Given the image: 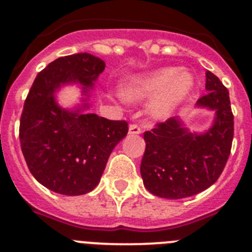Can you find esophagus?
<instances>
[{
  "label": "esophagus",
  "mask_w": 252,
  "mask_h": 252,
  "mask_svg": "<svg viewBox=\"0 0 252 252\" xmlns=\"http://www.w3.org/2000/svg\"><path fill=\"white\" fill-rule=\"evenodd\" d=\"M141 128L139 126H136V124H130L129 126V134L130 135H138V134H141Z\"/></svg>",
  "instance_id": "34e87169"
}]
</instances>
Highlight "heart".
<instances>
[{"label":"heart","mask_w":252,"mask_h":252,"mask_svg":"<svg viewBox=\"0 0 252 252\" xmlns=\"http://www.w3.org/2000/svg\"><path fill=\"white\" fill-rule=\"evenodd\" d=\"M194 88V77L185 69L162 68L149 74L133 75L122 86V96L126 101L152 98L149 113L152 118L166 119L185 101Z\"/></svg>","instance_id":"1"}]
</instances>
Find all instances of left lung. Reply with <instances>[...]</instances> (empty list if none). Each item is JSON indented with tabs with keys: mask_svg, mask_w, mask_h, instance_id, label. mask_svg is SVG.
Listing matches in <instances>:
<instances>
[{
	"mask_svg": "<svg viewBox=\"0 0 252 252\" xmlns=\"http://www.w3.org/2000/svg\"><path fill=\"white\" fill-rule=\"evenodd\" d=\"M206 90L197 107L216 112L213 126L206 133H190L175 117L144 133L146 149L140 173L145 188L156 196L196 195L215 184L224 169L234 135L229 91L211 72H206Z\"/></svg>",
	"mask_w": 252,
	"mask_h": 252,
	"instance_id": "left-lung-1",
	"label": "left lung"
}]
</instances>
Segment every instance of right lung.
I'll return each mask as SVG.
<instances>
[{"label": "right lung", "mask_w": 252, "mask_h": 252, "mask_svg": "<svg viewBox=\"0 0 252 252\" xmlns=\"http://www.w3.org/2000/svg\"><path fill=\"white\" fill-rule=\"evenodd\" d=\"M105 69L90 53L60 57L35 78L23 107L19 140L35 179L62 195H83L98 184L112 150L128 133L126 121H110L89 107V93ZM83 86V102L74 111L60 108L54 93L61 85Z\"/></svg>", "instance_id": "add662e5"}]
</instances>
